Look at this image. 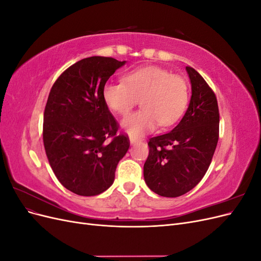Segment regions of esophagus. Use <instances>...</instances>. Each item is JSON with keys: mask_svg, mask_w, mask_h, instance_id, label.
<instances>
[{"mask_svg": "<svg viewBox=\"0 0 261 261\" xmlns=\"http://www.w3.org/2000/svg\"><path fill=\"white\" fill-rule=\"evenodd\" d=\"M129 141H130V144L132 145H135V144H138V143H140V139H138V138H135V137H130L129 138Z\"/></svg>", "mask_w": 261, "mask_h": 261, "instance_id": "1", "label": "esophagus"}]
</instances>
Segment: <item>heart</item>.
Here are the masks:
<instances>
[{"mask_svg": "<svg viewBox=\"0 0 261 261\" xmlns=\"http://www.w3.org/2000/svg\"><path fill=\"white\" fill-rule=\"evenodd\" d=\"M102 97L108 108L118 115L127 114L140 99L143 109L122 122L130 136L138 137L158 124L160 127L175 124L186 110L189 88L184 77L162 67L148 66L126 75L125 83H107Z\"/></svg>", "mask_w": 261, "mask_h": 261, "instance_id": "obj_1", "label": "heart"}]
</instances>
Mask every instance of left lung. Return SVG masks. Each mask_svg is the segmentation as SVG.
Here are the masks:
<instances>
[{
  "instance_id": "left-lung-1",
  "label": "left lung",
  "mask_w": 261,
  "mask_h": 261,
  "mask_svg": "<svg viewBox=\"0 0 261 261\" xmlns=\"http://www.w3.org/2000/svg\"><path fill=\"white\" fill-rule=\"evenodd\" d=\"M186 70L192 84L187 111L173 130L149 139L144 164L146 184L163 197L181 196L199 183L219 140L216 94L197 70L191 66Z\"/></svg>"
}]
</instances>
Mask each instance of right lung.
Returning a JSON list of instances; mask_svg holds the SVG:
<instances>
[{
	"label": "right lung",
	"instance_id": "right-lung-1",
	"mask_svg": "<svg viewBox=\"0 0 261 261\" xmlns=\"http://www.w3.org/2000/svg\"><path fill=\"white\" fill-rule=\"evenodd\" d=\"M125 64L91 57L63 72L50 90L43 114V145L60 183L81 196H96L111 186L129 138L117 134V121L102 97L110 76Z\"/></svg>",
	"mask_w": 261,
	"mask_h": 261
}]
</instances>
